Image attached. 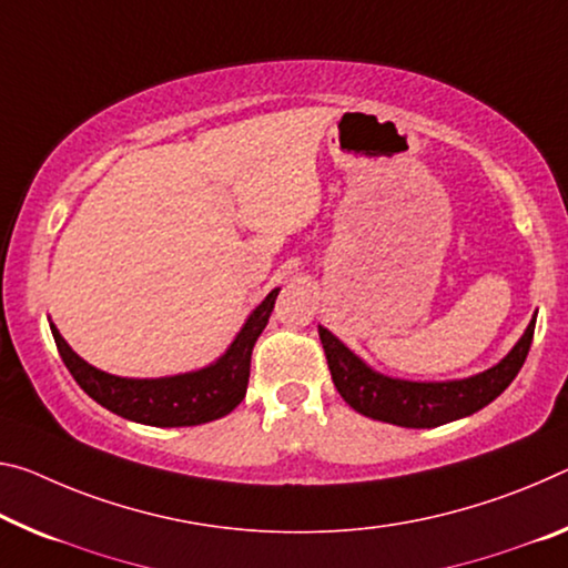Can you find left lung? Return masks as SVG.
Returning a JSON list of instances; mask_svg holds the SVG:
<instances>
[{
  "mask_svg": "<svg viewBox=\"0 0 568 568\" xmlns=\"http://www.w3.org/2000/svg\"><path fill=\"white\" fill-rule=\"evenodd\" d=\"M534 328L536 316L500 364L483 374L455 382L392 379V376H384L366 366L328 328L318 326V336L323 351H326L331 379L348 407H354L364 417L389 422V425L425 429L467 417V414H475L495 397H500L526 362Z\"/></svg>",
  "mask_w": 568,
  "mask_h": 568,
  "instance_id": "8db88e82",
  "label": "left lung"
}]
</instances>
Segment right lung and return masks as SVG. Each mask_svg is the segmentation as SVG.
I'll return each instance as SVG.
<instances>
[{
	"label": "right lung",
	"mask_w": 568,
	"mask_h": 568,
	"mask_svg": "<svg viewBox=\"0 0 568 568\" xmlns=\"http://www.w3.org/2000/svg\"><path fill=\"white\" fill-rule=\"evenodd\" d=\"M277 291L281 287L270 291L267 298L250 313L245 326L217 362L200 372L161 376V379H123L105 374L83 362L52 323L50 331L68 372L73 374L80 389L101 407L151 427H194L224 417L245 399L252 346L267 326Z\"/></svg>",
	"instance_id": "right-lung-1"
}]
</instances>
